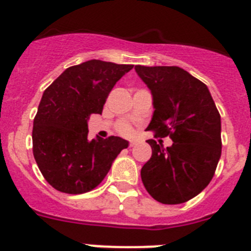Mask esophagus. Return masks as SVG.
Returning <instances> with one entry per match:
<instances>
[{
    "mask_svg": "<svg viewBox=\"0 0 251 251\" xmlns=\"http://www.w3.org/2000/svg\"><path fill=\"white\" fill-rule=\"evenodd\" d=\"M138 145V141H130L129 142V147H134V146Z\"/></svg>",
    "mask_w": 251,
    "mask_h": 251,
    "instance_id": "34e87169",
    "label": "esophagus"
}]
</instances>
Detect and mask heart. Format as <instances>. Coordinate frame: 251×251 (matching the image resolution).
Wrapping results in <instances>:
<instances>
[{"mask_svg":"<svg viewBox=\"0 0 251 251\" xmlns=\"http://www.w3.org/2000/svg\"><path fill=\"white\" fill-rule=\"evenodd\" d=\"M119 129H121V132L123 133V134H130V133H132V129H130V127L127 126V124H122Z\"/></svg>","mask_w":251,"mask_h":251,"instance_id":"obj_1","label":"heart"}]
</instances>
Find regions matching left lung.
Instances as JSON below:
<instances>
[{"label": "left lung", "instance_id": "left-lung-1", "mask_svg": "<svg viewBox=\"0 0 251 251\" xmlns=\"http://www.w3.org/2000/svg\"><path fill=\"white\" fill-rule=\"evenodd\" d=\"M152 94L147 129L170 136L171 147L148 139L152 156L141 170L142 182L158 202L191 200L210 183L221 157V118L207 86L178 66L134 68Z\"/></svg>", "mask_w": 251, "mask_h": 251}]
</instances>
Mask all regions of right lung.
<instances>
[{
	"mask_svg": "<svg viewBox=\"0 0 251 251\" xmlns=\"http://www.w3.org/2000/svg\"><path fill=\"white\" fill-rule=\"evenodd\" d=\"M133 65L88 60L70 66L44 92L34 119L32 151L45 179L70 195L92 191L129 142L88 139L90 114H101L117 81Z\"/></svg>",
	"mask_w": 251,
	"mask_h": 251,
	"instance_id": "add662e5",
	"label": "right lung"
}]
</instances>
